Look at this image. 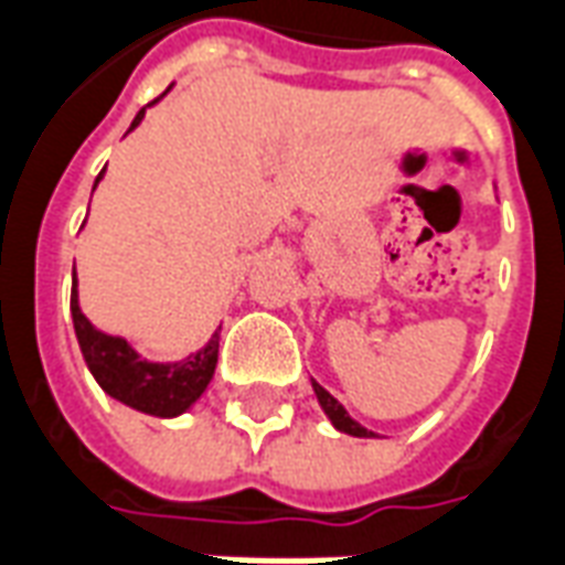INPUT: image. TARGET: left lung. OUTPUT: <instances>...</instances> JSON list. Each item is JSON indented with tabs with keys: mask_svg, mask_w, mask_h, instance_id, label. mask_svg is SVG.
I'll return each instance as SVG.
<instances>
[{
	"mask_svg": "<svg viewBox=\"0 0 565 565\" xmlns=\"http://www.w3.org/2000/svg\"><path fill=\"white\" fill-rule=\"evenodd\" d=\"M311 386H315V395L317 401H320V407H323V413L329 416V422L335 425L338 431L353 434V437H374V431H367V428H362L356 419H350V413H347L320 383H311Z\"/></svg>",
	"mask_w": 565,
	"mask_h": 565,
	"instance_id": "left-lung-1",
	"label": "left lung"
}]
</instances>
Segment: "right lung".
Here are the masks:
<instances>
[{
  "mask_svg": "<svg viewBox=\"0 0 565 565\" xmlns=\"http://www.w3.org/2000/svg\"><path fill=\"white\" fill-rule=\"evenodd\" d=\"M161 98H154V102H161ZM152 104H146V107H152ZM146 107L134 116L128 131L143 122ZM98 179H95V185H98ZM71 317H74L81 353L89 365L92 377L98 380V386L110 398L122 401L134 411L149 413V416L173 419L179 413H185L206 392L209 380L218 365V332L209 338L206 347H200L198 353H191L182 362H146L125 338L107 335L102 329H95L77 302V271L71 281Z\"/></svg>",
  "mask_w": 565,
  "mask_h": 565,
  "instance_id": "add662e5",
  "label": "right lung"
}]
</instances>
